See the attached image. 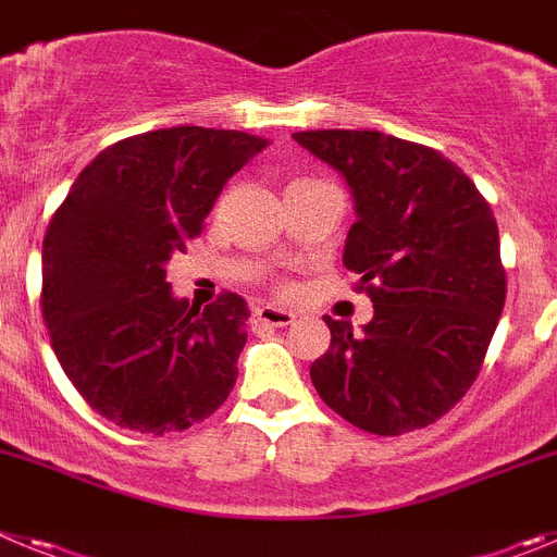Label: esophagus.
Returning a JSON list of instances; mask_svg holds the SVG:
<instances>
[{
    "instance_id": "1",
    "label": "esophagus",
    "mask_w": 557,
    "mask_h": 557,
    "mask_svg": "<svg viewBox=\"0 0 557 557\" xmlns=\"http://www.w3.org/2000/svg\"><path fill=\"white\" fill-rule=\"evenodd\" d=\"M253 321L259 323V326H270V329H284L289 326V323L295 321V314L289 312V309H282V307H256L253 309Z\"/></svg>"
}]
</instances>
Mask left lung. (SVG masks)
I'll list each match as a JSON object with an SVG mask.
<instances>
[{
  "label": "left lung",
  "mask_w": 557,
  "mask_h": 557,
  "mask_svg": "<svg viewBox=\"0 0 557 557\" xmlns=\"http://www.w3.org/2000/svg\"><path fill=\"white\" fill-rule=\"evenodd\" d=\"M293 139L354 195L343 262L373 321L323 318L332 346L309 368L348 424L405 435L435 424L474 385L505 307L499 228L474 181L432 147L379 131H301Z\"/></svg>",
  "instance_id": "left-lung-1"
}]
</instances>
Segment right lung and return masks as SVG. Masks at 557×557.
I'll return each instance as SVG.
<instances>
[{
    "label": "right lung",
    "instance_id": "add662e5",
    "mask_svg": "<svg viewBox=\"0 0 557 557\" xmlns=\"http://www.w3.org/2000/svg\"><path fill=\"white\" fill-rule=\"evenodd\" d=\"M268 139L181 125L106 147L49 220L41 312L69 382L122 430L164 435L228 398L248 304L175 298L166 262L203 231L234 172Z\"/></svg>",
    "mask_w": 557,
    "mask_h": 557
}]
</instances>
